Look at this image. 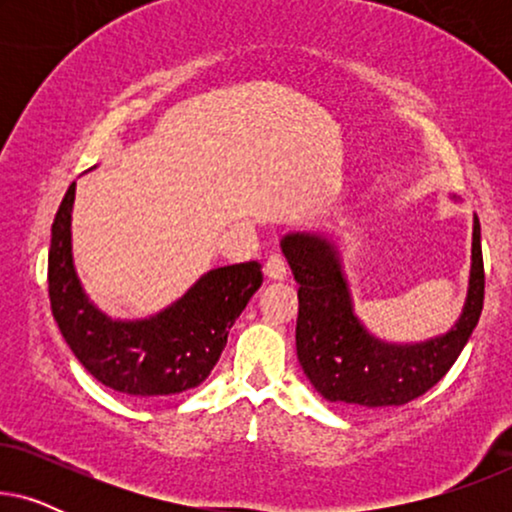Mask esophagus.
Listing matches in <instances>:
<instances>
[{"label":"esophagus","instance_id":"34e87169","mask_svg":"<svg viewBox=\"0 0 512 512\" xmlns=\"http://www.w3.org/2000/svg\"><path fill=\"white\" fill-rule=\"evenodd\" d=\"M265 275H268L270 279H275V282H279V279H284L286 275H289L286 258L282 254H270L268 261H265Z\"/></svg>","mask_w":512,"mask_h":512}]
</instances>
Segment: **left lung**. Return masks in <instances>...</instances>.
I'll return each instance as SVG.
<instances>
[{"mask_svg":"<svg viewBox=\"0 0 512 512\" xmlns=\"http://www.w3.org/2000/svg\"><path fill=\"white\" fill-rule=\"evenodd\" d=\"M298 289L296 349L314 389L349 408H396L443 380L471 338L485 300L480 221L473 226L471 286L452 331L417 345L375 340L354 317L338 251L319 235L293 233L282 240Z\"/></svg>","mask_w":512,"mask_h":512,"instance_id":"1","label":"left lung"}]
</instances>
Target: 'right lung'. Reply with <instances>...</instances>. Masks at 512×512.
Listing matches in <instances>:
<instances>
[{
	"label": "right lung",
	"mask_w": 512,
	"mask_h": 512,
	"mask_svg": "<svg viewBox=\"0 0 512 512\" xmlns=\"http://www.w3.org/2000/svg\"><path fill=\"white\" fill-rule=\"evenodd\" d=\"M74 188H67L51 228L48 298L62 338L104 387L163 398L198 387L219 361L228 331L263 282L261 263L207 272L181 300L144 321H111L88 303L72 263Z\"/></svg>",
	"instance_id": "obj_1"
}]
</instances>
